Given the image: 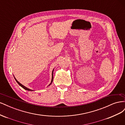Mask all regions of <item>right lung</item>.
I'll list each match as a JSON object with an SVG mask.
<instances>
[{"label":"right lung","mask_w":125,"mask_h":125,"mask_svg":"<svg viewBox=\"0 0 125 125\" xmlns=\"http://www.w3.org/2000/svg\"><path fill=\"white\" fill-rule=\"evenodd\" d=\"M53 71H54V69H53V70H52V81H51V83L50 84V85H50L52 84V80H53ZM14 79H15V80H16V81H17V82L18 83V84L20 86H21L22 87V88H23L24 89H25V90H28V91H33V90H31V89H28V88H26V87H25V86H24V85H22V84H21L18 81L16 80V79L15 78V77H14ZM49 85H48V86H49Z\"/></svg>","instance_id":"obj_1"}]
</instances>
